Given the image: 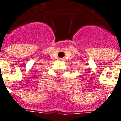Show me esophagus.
Here are the masks:
<instances>
[{
  "mask_svg": "<svg viewBox=\"0 0 121 121\" xmlns=\"http://www.w3.org/2000/svg\"><path fill=\"white\" fill-rule=\"evenodd\" d=\"M60 60L61 61H64V59H63V58H60Z\"/></svg>",
  "mask_w": 121,
  "mask_h": 121,
  "instance_id": "34e87169",
  "label": "esophagus"
}]
</instances>
